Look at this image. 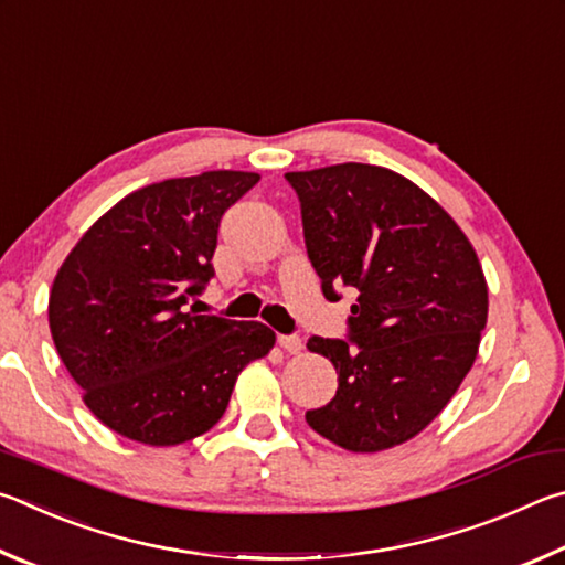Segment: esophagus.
Segmentation results:
<instances>
[{
	"label": "esophagus",
	"mask_w": 565,
	"mask_h": 565,
	"mask_svg": "<svg viewBox=\"0 0 565 565\" xmlns=\"http://www.w3.org/2000/svg\"><path fill=\"white\" fill-rule=\"evenodd\" d=\"M277 344H280V348L290 354H298L302 350V340L298 338V334H280V338H277Z\"/></svg>",
	"instance_id": "1"
}]
</instances>
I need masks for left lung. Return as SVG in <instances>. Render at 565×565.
<instances>
[{"label":"left lung","instance_id":"obj_1","mask_svg":"<svg viewBox=\"0 0 565 565\" xmlns=\"http://www.w3.org/2000/svg\"><path fill=\"white\" fill-rule=\"evenodd\" d=\"M285 178L322 295L358 292L348 340H308L338 370V392L305 419L348 451L397 447L447 407L477 360L489 315L479 257L451 215L390 168L338 163Z\"/></svg>","mask_w":565,"mask_h":565}]
</instances>
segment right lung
I'll list each match as a JSON object with an SVG mask.
<instances>
[{"label":"right lung","mask_w":565,"mask_h":565,"mask_svg":"<svg viewBox=\"0 0 565 565\" xmlns=\"http://www.w3.org/2000/svg\"><path fill=\"white\" fill-rule=\"evenodd\" d=\"M260 181L245 171L171 178L118 201L58 267L49 328L86 407L126 439L173 447L223 417L237 374L275 332L185 310L215 275L223 213Z\"/></svg>","instance_id":"add662e5"}]
</instances>
